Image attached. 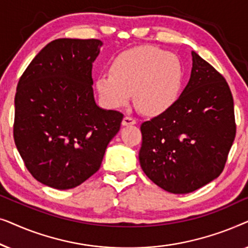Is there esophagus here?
I'll list each match as a JSON object with an SVG mask.
<instances>
[{
	"label": "esophagus",
	"instance_id": "esophagus-1",
	"mask_svg": "<svg viewBox=\"0 0 248 248\" xmlns=\"http://www.w3.org/2000/svg\"><path fill=\"white\" fill-rule=\"evenodd\" d=\"M135 123H137V120L132 116H125L123 118V122H122V124H123L124 126H127V125H134Z\"/></svg>",
	"mask_w": 248,
	"mask_h": 248
}]
</instances>
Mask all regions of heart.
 I'll return each instance as SVG.
<instances>
[{
  "label": "heart",
  "mask_w": 248,
  "mask_h": 248,
  "mask_svg": "<svg viewBox=\"0 0 248 248\" xmlns=\"http://www.w3.org/2000/svg\"><path fill=\"white\" fill-rule=\"evenodd\" d=\"M183 81V66L175 54L152 46H140L120 54L110 65V73L96 79L103 103L120 108L131 99L144 113L158 115L177 99Z\"/></svg>",
  "instance_id": "1"
}]
</instances>
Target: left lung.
<instances>
[{
    "label": "left lung",
    "instance_id": "obj_1",
    "mask_svg": "<svg viewBox=\"0 0 248 248\" xmlns=\"http://www.w3.org/2000/svg\"><path fill=\"white\" fill-rule=\"evenodd\" d=\"M192 61L191 78L178 99L141 125L142 170L174 194L191 193L218 177L236 137L228 83L195 52Z\"/></svg>",
    "mask_w": 248,
    "mask_h": 248
}]
</instances>
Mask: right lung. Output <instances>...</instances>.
Segmentation results:
<instances>
[{"label":"right lung","mask_w":248,"mask_h":248,"mask_svg":"<svg viewBox=\"0 0 248 248\" xmlns=\"http://www.w3.org/2000/svg\"><path fill=\"white\" fill-rule=\"evenodd\" d=\"M99 39L60 38L44 47L20 78L13 138L30 174L69 189L100 168L123 114L97 106L93 63Z\"/></svg>","instance_id":"obj_1"}]
</instances>
